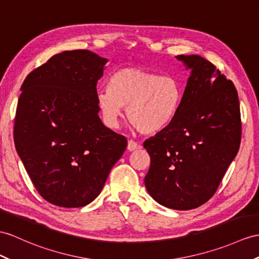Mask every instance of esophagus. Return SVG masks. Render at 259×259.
Returning <instances> with one entry per match:
<instances>
[{"mask_svg": "<svg viewBox=\"0 0 259 259\" xmlns=\"http://www.w3.org/2000/svg\"><path fill=\"white\" fill-rule=\"evenodd\" d=\"M140 148H141V145H140V144L136 143V142H135V141H133V140L128 141V144H127V149H128L130 151L137 150V149H140Z\"/></svg>", "mask_w": 259, "mask_h": 259, "instance_id": "34e87169", "label": "esophagus"}]
</instances>
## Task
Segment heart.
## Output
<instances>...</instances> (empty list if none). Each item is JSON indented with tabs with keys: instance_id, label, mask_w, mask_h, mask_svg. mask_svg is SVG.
Listing matches in <instances>:
<instances>
[{
	"instance_id": "1",
	"label": "heart",
	"mask_w": 259,
	"mask_h": 259,
	"mask_svg": "<svg viewBox=\"0 0 259 259\" xmlns=\"http://www.w3.org/2000/svg\"><path fill=\"white\" fill-rule=\"evenodd\" d=\"M185 84L175 74H162L143 68H122L113 73L108 90L99 91L97 103L104 121L118 124L123 108L130 122L143 134L165 128L178 115Z\"/></svg>"
}]
</instances>
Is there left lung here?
<instances>
[{"label": "left lung", "instance_id": "8db88e82", "mask_svg": "<svg viewBox=\"0 0 259 259\" xmlns=\"http://www.w3.org/2000/svg\"><path fill=\"white\" fill-rule=\"evenodd\" d=\"M191 69L178 115L144 147L145 186L157 202L191 210L209 201L239 149L241 111L234 83L198 55L176 57Z\"/></svg>", "mask_w": 259, "mask_h": 259}]
</instances>
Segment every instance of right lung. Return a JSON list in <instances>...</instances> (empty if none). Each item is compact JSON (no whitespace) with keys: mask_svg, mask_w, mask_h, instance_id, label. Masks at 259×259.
Segmentation results:
<instances>
[{"mask_svg":"<svg viewBox=\"0 0 259 259\" xmlns=\"http://www.w3.org/2000/svg\"><path fill=\"white\" fill-rule=\"evenodd\" d=\"M106 61L84 49L62 52L22 84L15 147L36 190L54 205L92 202L127 146L98 115L97 83Z\"/></svg>","mask_w":259,"mask_h":259,"instance_id":"obj_1","label":"right lung"}]
</instances>
